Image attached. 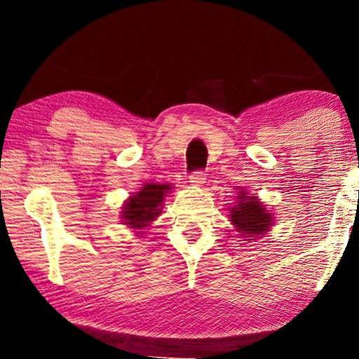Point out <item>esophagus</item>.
I'll use <instances>...</instances> for the list:
<instances>
[{
	"label": "esophagus",
	"instance_id": "34e87169",
	"mask_svg": "<svg viewBox=\"0 0 359 359\" xmlns=\"http://www.w3.org/2000/svg\"><path fill=\"white\" fill-rule=\"evenodd\" d=\"M189 182H191L192 185H203L205 182V174L203 170L192 172V175L189 177Z\"/></svg>",
	"mask_w": 359,
	"mask_h": 359
}]
</instances>
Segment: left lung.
I'll use <instances>...</instances> for the list:
<instances>
[{
	"mask_svg": "<svg viewBox=\"0 0 359 359\" xmlns=\"http://www.w3.org/2000/svg\"><path fill=\"white\" fill-rule=\"evenodd\" d=\"M234 199H236V204L229 208L231 212L228 216L234 228H236V231L248 238L246 241L259 238L262 234L269 231L273 217H271V212H269V209L263 205V203H259L257 196H248V192L238 189Z\"/></svg>",
	"mask_w": 359,
	"mask_h": 359,
	"instance_id": "1",
	"label": "left lung"
}]
</instances>
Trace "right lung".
<instances>
[{
	"label": "right lung",
	"instance_id": "right-lung-1",
	"mask_svg": "<svg viewBox=\"0 0 359 359\" xmlns=\"http://www.w3.org/2000/svg\"><path fill=\"white\" fill-rule=\"evenodd\" d=\"M170 191L172 185L168 184L148 182L143 185L137 194H133L125 201L121 211L123 224H126L131 229H137V231L148 228L162 214L163 201Z\"/></svg>",
	"mask_w": 359,
	"mask_h": 359
}]
</instances>
